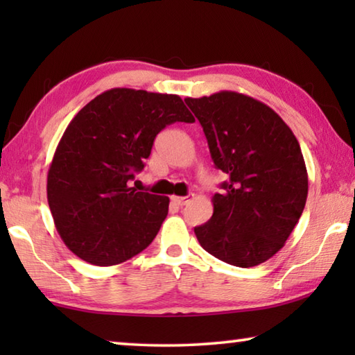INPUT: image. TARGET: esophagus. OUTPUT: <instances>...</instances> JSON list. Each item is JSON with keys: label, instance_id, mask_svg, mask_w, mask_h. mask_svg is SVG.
Wrapping results in <instances>:
<instances>
[{"label": "esophagus", "instance_id": "obj_1", "mask_svg": "<svg viewBox=\"0 0 355 355\" xmlns=\"http://www.w3.org/2000/svg\"><path fill=\"white\" fill-rule=\"evenodd\" d=\"M172 202L175 203V205H178V207H183V205H186V203L189 202V197H178V196H173V197H172Z\"/></svg>", "mask_w": 355, "mask_h": 355}]
</instances>
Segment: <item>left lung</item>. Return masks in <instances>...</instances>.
I'll return each mask as SVG.
<instances>
[{"label": "left lung", "mask_w": 355, "mask_h": 355, "mask_svg": "<svg viewBox=\"0 0 355 355\" xmlns=\"http://www.w3.org/2000/svg\"><path fill=\"white\" fill-rule=\"evenodd\" d=\"M207 136L214 166L228 182L213 196L211 219L194 233L213 257L239 268L284 248L309 194L307 167L291 128L249 95L220 91L184 98Z\"/></svg>", "instance_id": "obj_1"}]
</instances>
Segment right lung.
<instances>
[{
    "instance_id": "1",
    "label": "right lung",
    "mask_w": 355,
    "mask_h": 355,
    "mask_svg": "<svg viewBox=\"0 0 355 355\" xmlns=\"http://www.w3.org/2000/svg\"><path fill=\"white\" fill-rule=\"evenodd\" d=\"M194 122L178 95L116 87L76 114L46 178L56 230L81 260L112 266L153 241L169 197L131 188L166 125Z\"/></svg>"
}]
</instances>
